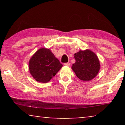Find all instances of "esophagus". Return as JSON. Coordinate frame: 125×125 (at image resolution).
Wrapping results in <instances>:
<instances>
[{
  "label": "esophagus",
  "mask_w": 125,
  "mask_h": 125,
  "mask_svg": "<svg viewBox=\"0 0 125 125\" xmlns=\"http://www.w3.org/2000/svg\"><path fill=\"white\" fill-rule=\"evenodd\" d=\"M64 65L65 66H70V63H69V62H66V63H64Z\"/></svg>",
  "instance_id": "34e87169"
}]
</instances>
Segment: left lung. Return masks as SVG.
<instances>
[{
	"mask_svg": "<svg viewBox=\"0 0 125 125\" xmlns=\"http://www.w3.org/2000/svg\"><path fill=\"white\" fill-rule=\"evenodd\" d=\"M76 62L72 69L80 80L89 81L97 76L100 70V62L96 54L90 49L80 50L74 53Z\"/></svg>",
	"mask_w": 125,
	"mask_h": 125,
	"instance_id": "1",
	"label": "left lung"
}]
</instances>
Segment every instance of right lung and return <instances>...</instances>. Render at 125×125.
Instances as JSON below:
<instances>
[{
  "instance_id": "right-lung-1",
  "label": "right lung",
  "mask_w": 125,
  "mask_h": 125,
  "mask_svg": "<svg viewBox=\"0 0 125 125\" xmlns=\"http://www.w3.org/2000/svg\"><path fill=\"white\" fill-rule=\"evenodd\" d=\"M62 65L49 49H38L29 61L30 74L36 81L47 83L56 74Z\"/></svg>"
}]
</instances>
